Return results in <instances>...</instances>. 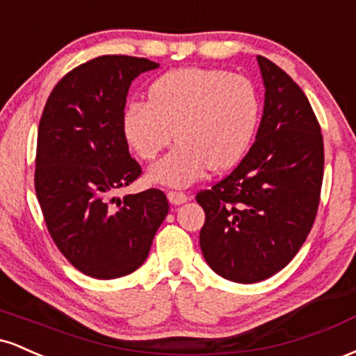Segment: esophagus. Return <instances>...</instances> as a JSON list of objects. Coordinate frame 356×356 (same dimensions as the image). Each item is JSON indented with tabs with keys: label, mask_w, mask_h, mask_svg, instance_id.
Instances as JSON below:
<instances>
[{
	"label": "esophagus",
	"mask_w": 356,
	"mask_h": 356,
	"mask_svg": "<svg viewBox=\"0 0 356 356\" xmlns=\"http://www.w3.org/2000/svg\"><path fill=\"white\" fill-rule=\"evenodd\" d=\"M167 199H169L172 204H184L187 202V199H189V195L186 194V192H181V191H169L167 192Z\"/></svg>",
	"instance_id": "obj_1"
}]
</instances>
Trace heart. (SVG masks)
Here are the masks:
<instances>
[{"mask_svg":"<svg viewBox=\"0 0 356 356\" xmlns=\"http://www.w3.org/2000/svg\"><path fill=\"white\" fill-rule=\"evenodd\" d=\"M261 102L248 79L219 68H175L147 88L122 113L127 144L144 161L157 157L172 137L179 142L152 165L157 184L186 187L206 174L236 165L259 124Z\"/></svg>","mask_w":356,"mask_h":356,"instance_id":"1","label":"heart"}]
</instances>
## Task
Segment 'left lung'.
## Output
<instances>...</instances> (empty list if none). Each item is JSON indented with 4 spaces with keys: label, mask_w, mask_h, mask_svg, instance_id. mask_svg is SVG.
I'll list each match as a JSON object with an SVG mask.
<instances>
[{
    "label": "left lung",
    "mask_w": 356,
    "mask_h": 356,
    "mask_svg": "<svg viewBox=\"0 0 356 356\" xmlns=\"http://www.w3.org/2000/svg\"><path fill=\"white\" fill-rule=\"evenodd\" d=\"M264 110L238 167L195 201L206 212L199 243L214 273L257 283L281 271L308 238L320 204L325 149L303 90L264 56Z\"/></svg>",
    "instance_id": "obj_1"
}]
</instances>
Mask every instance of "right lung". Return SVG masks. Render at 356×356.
Listing matches in <instances>:
<instances>
[{"mask_svg":"<svg viewBox=\"0 0 356 356\" xmlns=\"http://www.w3.org/2000/svg\"><path fill=\"white\" fill-rule=\"evenodd\" d=\"M157 67L137 56H97L55 85L40 118L35 191L44 222L61 254L97 280L140 268L169 212L159 189L115 197L142 174L122 132L127 93Z\"/></svg>","mask_w":356,"mask_h":356,"instance_id":"obj_1","label":"right lung"}]
</instances>
